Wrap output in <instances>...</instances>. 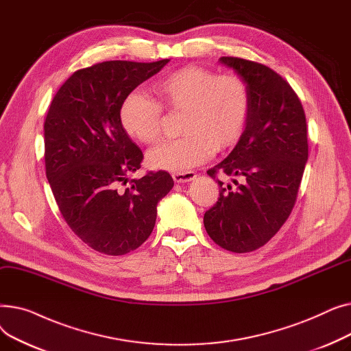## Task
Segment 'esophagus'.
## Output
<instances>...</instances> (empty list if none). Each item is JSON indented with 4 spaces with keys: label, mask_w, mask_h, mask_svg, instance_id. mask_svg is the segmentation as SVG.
I'll return each instance as SVG.
<instances>
[{
    "label": "esophagus",
    "mask_w": 351,
    "mask_h": 351,
    "mask_svg": "<svg viewBox=\"0 0 351 351\" xmlns=\"http://www.w3.org/2000/svg\"><path fill=\"white\" fill-rule=\"evenodd\" d=\"M175 183H186V182H191L196 178V173L195 172H179V173H173L172 175Z\"/></svg>",
    "instance_id": "obj_1"
}]
</instances>
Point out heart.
Here are the masks:
<instances>
[{
	"instance_id": "obj_1",
	"label": "heart",
	"mask_w": 351,
	"mask_h": 351,
	"mask_svg": "<svg viewBox=\"0 0 351 351\" xmlns=\"http://www.w3.org/2000/svg\"><path fill=\"white\" fill-rule=\"evenodd\" d=\"M156 99L141 92L129 94L119 110L125 132L154 143L160 135L162 106L185 110L183 138L165 141L147 154L151 168L185 172L208 160L213 151H225L241 138L249 112L247 86L236 75H216L213 71L185 66L154 85Z\"/></svg>"
}]
</instances>
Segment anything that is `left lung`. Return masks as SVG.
Returning <instances> with one entry per match:
<instances>
[{
    "instance_id": "obj_1",
    "label": "left lung",
    "mask_w": 351,
    "mask_h": 351,
    "mask_svg": "<svg viewBox=\"0 0 351 351\" xmlns=\"http://www.w3.org/2000/svg\"><path fill=\"white\" fill-rule=\"evenodd\" d=\"M249 92L245 131L233 151L212 169L230 176L204 223L212 241L234 253L266 245L279 232L296 202L308 156L306 117L291 86L270 68L253 61L222 57Z\"/></svg>"
}]
</instances>
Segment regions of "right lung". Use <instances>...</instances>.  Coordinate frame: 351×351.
<instances>
[{
  "mask_svg": "<svg viewBox=\"0 0 351 351\" xmlns=\"http://www.w3.org/2000/svg\"><path fill=\"white\" fill-rule=\"evenodd\" d=\"M156 62L106 61L73 72L53 97L44 123L47 179L65 222L97 252L121 256L152 233L156 206L172 176L141 168L142 151L119 119L123 99L158 73Z\"/></svg>",
  "mask_w": 351,
  "mask_h": 351,
  "instance_id": "1",
  "label": "right lung"
}]
</instances>
